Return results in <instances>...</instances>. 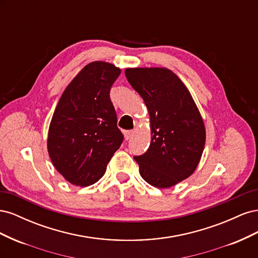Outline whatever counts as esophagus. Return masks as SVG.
Wrapping results in <instances>:
<instances>
[{
    "label": "esophagus",
    "mask_w": 258,
    "mask_h": 258,
    "mask_svg": "<svg viewBox=\"0 0 258 258\" xmlns=\"http://www.w3.org/2000/svg\"><path fill=\"white\" fill-rule=\"evenodd\" d=\"M134 134H135V131H132V130H127V131H124V132H123L124 139H126V140L131 139V138H132V136H134Z\"/></svg>",
    "instance_id": "34e87169"
}]
</instances>
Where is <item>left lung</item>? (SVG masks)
Wrapping results in <instances>:
<instances>
[{"label": "left lung", "mask_w": 258, "mask_h": 258, "mask_svg": "<svg viewBox=\"0 0 258 258\" xmlns=\"http://www.w3.org/2000/svg\"><path fill=\"white\" fill-rule=\"evenodd\" d=\"M126 77L150 114L151 144L135 156L145 181L169 188L190 176L206 144V127L184 83L167 68H128Z\"/></svg>", "instance_id": "left-lung-1"}]
</instances>
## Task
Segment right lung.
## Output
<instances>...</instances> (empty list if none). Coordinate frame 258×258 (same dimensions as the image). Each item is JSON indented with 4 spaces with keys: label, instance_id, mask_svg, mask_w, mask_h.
<instances>
[{
    "label": "right lung",
    "instance_id": "obj_1",
    "mask_svg": "<svg viewBox=\"0 0 258 258\" xmlns=\"http://www.w3.org/2000/svg\"><path fill=\"white\" fill-rule=\"evenodd\" d=\"M120 72L108 62H90L68 85L53 112L47 151L53 167L73 185L98 182L121 145L110 98Z\"/></svg>",
    "mask_w": 258,
    "mask_h": 258
}]
</instances>
